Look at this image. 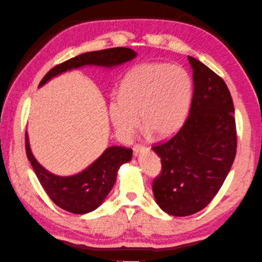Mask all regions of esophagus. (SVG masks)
<instances>
[{
    "instance_id": "1",
    "label": "esophagus",
    "mask_w": 262,
    "mask_h": 262,
    "mask_svg": "<svg viewBox=\"0 0 262 262\" xmlns=\"http://www.w3.org/2000/svg\"><path fill=\"white\" fill-rule=\"evenodd\" d=\"M132 149H134V154H135V157H137V156H139V153L141 152V151H143V147H141V146H139V145H135V146H134V148H132Z\"/></svg>"
}]
</instances>
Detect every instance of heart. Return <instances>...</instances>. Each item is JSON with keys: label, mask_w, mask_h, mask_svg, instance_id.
Wrapping results in <instances>:
<instances>
[{"label": "heart", "mask_w": 262, "mask_h": 262, "mask_svg": "<svg viewBox=\"0 0 262 262\" xmlns=\"http://www.w3.org/2000/svg\"><path fill=\"white\" fill-rule=\"evenodd\" d=\"M192 80L183 67L167 62H148L127 73L121 95L110 98L109 115L119 138L128 141L139 126L159 138L174 136L189 113Z\"/></svg>", "instance_id": "b5f03b06"}]
</instances>
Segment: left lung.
I'll use <instances>...</instances> for the list:
<instances>
[{
    "instance_id": "obj_1",
    "label": "left lung",
    "mask_w": 262,
    "mask_h": 262,
    "mask_svg": "<svg viewBox=\"0 0 262 262\" xmlns=\"http://www.w3.org/2000/svg\"><path fill=\"white\" fill-rule=\"evenodd\" d=\"M194 93L188 115L173 138L152 149L161 159L154 199L166 213L190 216L216 196L237 151L234 106L228 85L199 60L188 57Z\"/></svg>"
}]
</instances>
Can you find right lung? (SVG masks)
<instances>
[{
    "label": "right lung",
    "mask_w": 262,
    "mask_h": 262,
    "mask_svg": "<svg viewBox=\"0 0 262 262\" xmlns=\"http://www.w3.org/2000/svg\"><path fill=\"white\" fill-rule=\"evenodd\" d=\"M136 57L135 51L127 47L85 52L53 67L42 78L38 87H42L50 80L67 71L78 70L83 66L114 68L131 61ZM25 149L34 173L53 203L68 212L78 215L92 212L104 202L116 182L119 167L132 158V149L110 146L80 173L60 177L47 170L34 158L30 147L28 131L25 132Z\"/></svg>",
    "instance_id": "right-lung-1"
}]
</instances>
